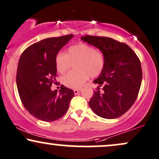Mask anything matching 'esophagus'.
<instances>
[{
  "label": "esophagus",
  "instance_id": "1",
  "mask_svg": "<svg viewBox=\"0 0 159 159\" xmlns=\"http://www.w3.org/2000/svg\"><path fill=\"white\" fill-rule=\"evenodd\" d=\"M81 89H74V93L75 95H78V93H80V92H81Z\"/></svg>",
  "mask_w": 159,
  "mask_h": 159
}]
</instances>
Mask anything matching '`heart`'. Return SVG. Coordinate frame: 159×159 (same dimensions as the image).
Wrapping results in <instances>:
<instances>
[{
    "instance_id": "obj_1",
    "label": "heart",
    "mask_w": 159,
    "mask_h": 159,
    "mask_svg": "<svg viewBox=\"0 0 159 159\" xmlns=\"http://www.w3.org/2000/svg\"><path fill=\"white\" fill-rule=\"evenodd\" d=\"M75 63L77 71L70 72L62 78L63 84L72 89L81 87L90 76H98L104 70L105 57L100 51L87 43H78L70 47L66 54L59 52L55 58V66L60 73H64Z\"/></svg>"
}]
</instances>
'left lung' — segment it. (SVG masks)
<instances>
[{"mask_svg":"<svg viewBox=\"0 0 159 159\" xmlns=\"http://www.w3.org/2000/svg\"><path fill=\"white\" fill-rule=\"evenodd\" d=\"M82 41L100 49L105 57L104 70L94 81L99 87L89 101L97 116L112 119L127 112L139 95L142 70L141 62L129 46L111 38L85 35Z\"/></svg>","mask_w":159,"mask_h":159,"instance_id":"obj_1","label":"left lung"}]
</instances>
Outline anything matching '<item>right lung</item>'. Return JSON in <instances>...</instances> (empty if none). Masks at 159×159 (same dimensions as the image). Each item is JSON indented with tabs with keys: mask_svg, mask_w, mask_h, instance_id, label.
<instances>
[{
	"mask_svg": "<svg viewBox=\"0 0 159 159\" xmlns=\"http://www.w3.org/2000/svg\"><path fill=\"white\" fill-rule=\"evenodd\" d=\"M73 35L43 39L27 47L19 59L16 84L20 100L26 110L41 121L59 119L68 110L74 92L61 85L52 91L57 69L55 58Z\"/></svg>",
	"mask_w": 159,
	"mask_h": 159,
	"instance_id": "right-lung-1",
	"label": "right lung"
}]
</instances>
